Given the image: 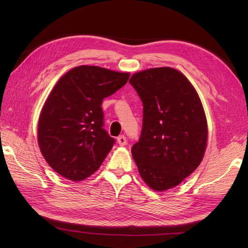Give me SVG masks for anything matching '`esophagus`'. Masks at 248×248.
Listing matches in <instances>:
<instances>
[{
	"instance_id": "1",
	"label": "esophagus",
	"mask_w": 248,
	"mask_h": 248,
	"mask_svg": "<svg viewBox=\"0 0 248 248\" xmlns=\"http://www.w3.org/2000/svg\"><path fill=\"white\" fill-rule=\"evenodd\" d=\"M117 141L118 144L120 146H125L127 144V140H126V137L125 136H120L118 139H117Z\"/></svg>"
}]
</instances>
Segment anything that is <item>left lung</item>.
I'll use <instances>...</instances> for the list:
<instances>
[{"label":"left lung","instance_id":"8db88e82","mask_svg":"<svg viewBox=\"0 0 248 248\" xmlns=\"http://www.w3.org/2000/svg\"><path fill=\"white\" fill-rule=\"evenodd\" d=\"M142 102V128L131 149L140 177L154 190L181 183L204 157L208 128L200 97L170 67L134 73L129 79Z\"/></svg>","mask_w":248,"mask_h":248}]
</instances>
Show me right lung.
I'll use <instances>...</instances> for the list:
<instances>
[{
    "mask_svg": "<svg viewBox=\"0 0 248 248\" xmlns=\"http://www.w3.org/2000/svg\"><path fill=\"white\" fill-rule=\"evenodd\" d=\"M128 78L129 73L82 65L59 79L38 122L41 153L58 174L81 181L99 169L116 141L103 128L101 103Z\"/></svg>",
    "mask_w": 248,
    "mask_h": 248,
    "instance_id": "1",
    "label": "right lung"
}]
</instances>
